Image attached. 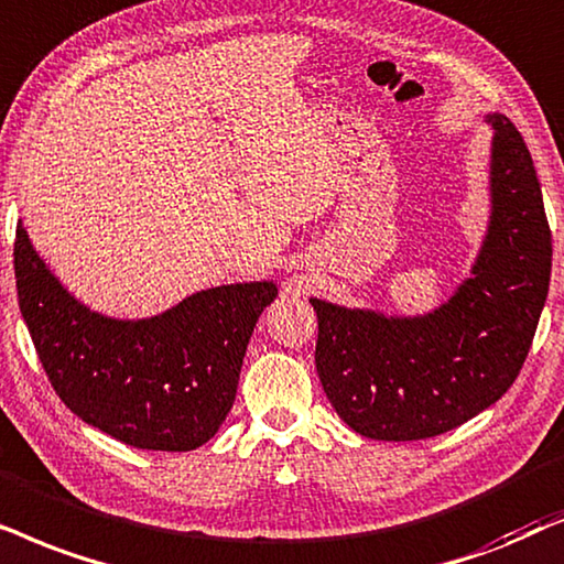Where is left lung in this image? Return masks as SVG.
Listing matches in <instances>:
<instances>
[{"label": "left lung", "mask_w": 564, "mask_h": 564, "mask_svg": "<svg viewBox=\"0 0 564 564\" xmlns=\"http://www.w3.org/2000/svg\"><path fill=\"white\" fill-rule=\"evenodd\" d=\"M487 123L490 221L471 278L446 304L392 317L310 299L322 389L366 438L420 441L467 423L508 392L529 356L550 291L552 231L521 133L498 112Z\"/></svg>", "instance_id": "1"}]
</instances>
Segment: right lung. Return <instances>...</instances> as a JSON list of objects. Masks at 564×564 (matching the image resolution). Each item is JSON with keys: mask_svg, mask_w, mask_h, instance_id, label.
I'll return each instance as SVG.
<instances>
[{"mask_svg": "<svg viewBox=\"0 0 564 564\" xmlns=\"http://www.w3.org/2000/svg\"><path fill=\"white\" fill-rule=\"evenodd\" d=\"M14 278L22 319L62 402L149 452H193L214 438L235 404L254 322L278 296L273 281L229 283L147 319L105 317L62 286L22 221Z\"/></svg>", "mask_w": 564, "mask_h": 564, "instance_id": "right-lung-1", "label": "right lung"}]
</instances>
